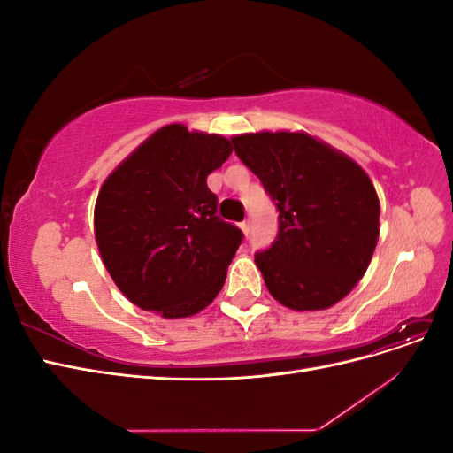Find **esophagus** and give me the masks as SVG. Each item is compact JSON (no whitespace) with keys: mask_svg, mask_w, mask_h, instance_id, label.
I'll return each mask as SVG.
<instances>
[{"mask_svg":"<svg viewBox=\"0 0 453 453\" xmlns=\"http://www.w3.org/2000/svg\"><path fill=\"white\" fill-rule=\"evenodd\" d=\"M240 228L243 230V234H250V219H245V221H242Z\"/></svg>","mask_w":453,"mask_h":453,"instance_id":"obj_1","label":"esophagus"}]
</instances>
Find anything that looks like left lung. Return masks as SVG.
Here are the masks:
<instances>
[{
  "instance_id": "1",
  "label": "left lung",
  "mask_w": 453,
  "mask_h": 453,
  "mask_svg": "<svg viewBox=\"0 0 453 453\" xmlns=\"http://www.w3.org/2000/svg\"><path fill=\"white\" fill-rule=\"evenodd\" d=\"M232 145L280 213L276 240L255 253L270 295L298 311L336 304L365 276L378 243L372 181L308 134H245Z\"/></svg>"
}]
</instances>
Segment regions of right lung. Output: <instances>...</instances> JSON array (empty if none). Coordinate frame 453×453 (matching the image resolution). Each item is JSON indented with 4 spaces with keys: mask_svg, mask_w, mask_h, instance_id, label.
Returning a JSON list of instances; mask_svg holds the SVG:
<instances>
[{
    "mask_svg": "<svg viewBox=\"0 0 453 453\" xmlns=\"http://www.w3.org/2000/svg\"><path fill=\"white\" fill-rule=\"evenodd\" d=\"M230 153L223 135L170 125L102 185L96 242L113 281L138 308L187 318L223 289L243 232L217 215L205 180Z\"/></svg>",
    "mask_w": 453,
    "mask_h": 453,
    "instance_id": "add662e5",
    "label": "right lung"
}]
</instances>
